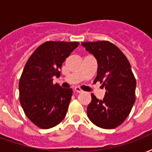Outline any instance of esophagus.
Masks as SVG:
<instances>
[{
	"instance_id": "esophagus-1",
	"label": "esophagus",
	"mask_w": 152,
	"mask_h": 152,
	"mask_svg": "<svg viewBox=\"0 0 152 152\" xmlns=\"http://www.w3.org/2000/svg\"><path fill=\"white\" fill-rule=\"evenodd\" d=\"M74 90H75V91H76L77 93H80V92H82V91H83L80 88H78V87H76V88H74Z\"/></svg>"
}]
</instances>
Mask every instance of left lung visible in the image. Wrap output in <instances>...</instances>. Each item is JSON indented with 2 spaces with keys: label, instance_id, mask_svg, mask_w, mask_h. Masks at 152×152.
Here are the masks:
<instances>
[{
  "label": "left lung",
  "instance_id": "left-lung-1",
  "mask_svg": "<svg viewBox=\"0 0 152 152\" xmlns=\"http://www.w3.org/2000/svg\"><path fill=\"white\" fill-rule=\"evenodd\" d=\"M96 59L98 68L95 82L105 88L103 99L91 94L87 108L89 120L98 127L112 129L128 116L135 101L136 81L124 54L109 41L81 43Z\"/></svg>",
  "mask_w": 152,
  "mask_h": 152
}]
</instances>
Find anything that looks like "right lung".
Listing matches in <instances>:
<instances>
[{"mask_svg": "<svg viewBox=\"0 0 152 152\" xmlns=\"http://www.w3.org/2000/svg\"><path fill=\"white\" fill-rule=\"evenodd\" d=\"M78 45L47 41L25 64L19 82L20 102L27 117L40 128L55 127L65 117L72 89L53 84V77H60L62 64Z\"/></svg>", "mask_w": 152, "mask_h": 152, "instance_id": "add662e5", "label": "right lung"}]
</instances>
